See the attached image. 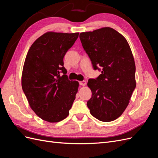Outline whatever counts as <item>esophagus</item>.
Masks as SVG:
<instances>
[{"label": "esophagus", "mask_w": 158, "mask_h": 158, "mask_svg": "<svg viewBox=\"0 0 158 158\" xmlns=\"http://www.w3.org/2000/svg\"><path fill=\"white\" fill-rule=\"evenodd\" d=\"M85 84H86V82H85V80L81 81V82H80V85H82V86H84V85H85Z\"/></svg>", "instance_id": "34e87169"}]
</instances>
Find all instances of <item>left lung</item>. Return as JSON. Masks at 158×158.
Returning <instances> with one entry per match:
<instances>
[{"label":"left lung","mask_w":158,"mask_h":158,"mask_svg":"<svg viewBox=\"0 0 158 158\" xmlns=\"http://www.w3.org/2000/svg\"><path fill=\"white\" fill-rule=\"evenodd\" d=\"M80 39L94 70L102 69L97 78L88 80L92 95L87 106L98 120L113 121L125 111L136 88L130 46L125 37L109 27L81 33Z\"/></svg>","instance_id":"8db88e82"}]
</instances>
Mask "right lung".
Here are the masks:
<instances>
[{
    "label": "right lung",
    "mask_w": 158,
    "mask_h": 158,
    "mask_svg": "<svg viewBox=\"0 0 158 158\" xmlns=\"http://www.w3.org/2000/svg\"><path fill=\"white\" fill-rule=\"evenodd\" d=\"M78 35L47 32L34 41L26 55L22 89L31 109L47 122L67 117L78 92L79 83L68 79L63 58Z\"/></svg>",
    "instance_id": "1"
}]
</instances>
